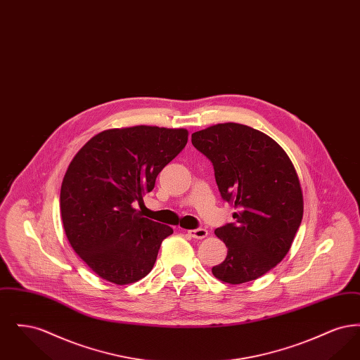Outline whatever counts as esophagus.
<instances>
[{
	"mask_svg": "<svg viewBox=\"0 0 360 360\" xmlns=\"http://www.w3.org/2000/svg\"><path fill=\"white\" fill-rule=\"evenodd\" d=\"M188 235L194 239H204L207 236V231L205 228H198V229H190L188 231Z\"/></svg>",
	"mask_w": 360,
	"mask_h": 360,
	"instance_id": "1",
	"label": "esophagus"
}]
</instances>
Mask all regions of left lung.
<instances>
[{
	"instance_id": "1",
	"label": "left lung",
	"mask_w": 360,
	"mask_h": 360,
	"mask_svg": "<svg viewBox=\"0 0 360 360\" xmlns=\"http://www.w3.org/2000/svg\"><path fill=\"white\" fill-rule=\"evenodd\" d=\"M193 146L213 163L235 223L214 231L228 248L213 275L231 285L254 281L286 257L304 214V197L289 155L266 134L238 122L207 127Z\"/></svg>"
}]
</instances>
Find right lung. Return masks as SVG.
<instances>
[{"label": "right lung", "instance_id": "right-lung-1", "mask_svg": "<svg viewBox=\"0 0 360 360\" xmlns=\"http://www.w3.org/2000/svg\"><path fill=\"white\" fill-rule=\"evenodd\" d=\"M185 128L136 125L91 137L70 162L60 188V214L72 250L105 281L129 285L154 267L172 226L132 204L188 143Z\"/></svg>", "mask_w": 360, "mask_h": 360}]
</instances>
